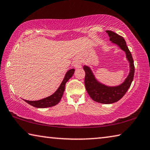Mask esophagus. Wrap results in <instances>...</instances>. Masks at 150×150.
<instances>
[{"instance_id":"obj_1","label":"esophagus","mask_w":150,"mask_h":150,"mask_svg":"<svg viewBox=\"0 0 150 150\" xmlns=\"http://www.w3.org/2000/svg\"><path fill=\"white\" fill-rule=\"evenodd\" d=\"M73 67H74L75 69L81 68V63L79 59H75L74 62H73Z\"/></svg>"}]
</instances>
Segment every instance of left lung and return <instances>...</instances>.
I'll return each instance as SVG.
<instances>
[{
	"mask_svg": "<svg viewBox=\"0 0 150 150\" xmlns=\"http://www.w3.org/2000/svg\"><path fill=\"white\" fill-rule=\"evenodd\" d=\"M109 40L125 52L126 59L129 63V73L122 83L116 86H108L102 83L96 79V76L89 66L84 65L83 69L85 72V85L90 97L93 100L103 104H111L115 103L121 99L126 93L134 79L135 67L134 59L125 39L117 33L111 30H106Z\"/></svg>",
	"mask_w": 150,
	"mask_h": 150,
	"instance_id": "8db88e82",
	"label": "left lung"
}]
</instances>
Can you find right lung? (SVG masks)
Segmentation results:
<instances>
[{"label": "right lung", "instance_id": "obj_1", "mask_svg": "<svg viewBox=\"0 0 150 150\" xmlns=\"http://www.w3.org/2000/svg\"><path fill=\"white\" fill-rule=\"evenodd\" d=\"M74 72V69H71L69 70L66 73L65 77H64L60 86L59 87L58 89H57V91L54 92L53 94H52L51 96L37 101H28L25 100V99H24V101L27 102V103L29 104V105L37 108H46L56 105L57 104H58L59 103V101H61V98H62L64 91H65V89L66 83L67 82L69 79L73 75Z\"/></svg>", "mask_w": 150, "mask_h": 150}]
</instances>
